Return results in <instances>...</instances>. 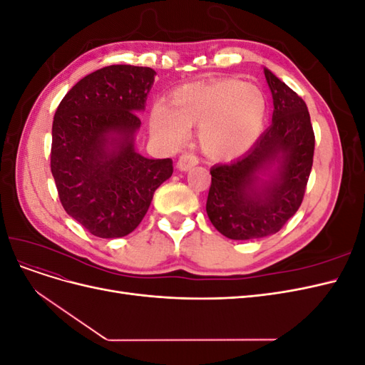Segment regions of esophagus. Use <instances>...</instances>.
Wrapping results in <instances>:
<instances>
[{"mask_svg":"<svg viewBox=\"0 0 365 365\" xmlns=\"http://www.w3.org/2000/svg\"><path fill=\"white\" fill-rule=\"evenodd\" d=\"M197 163L200 161H197V157L193 155V153H182L178 163H176V165H178L180 170H189V169L195 168Z\"/></svg>","mask_w":365,"mask_h":365,"instance_id":"34e87169","label":"esophagus"}]
</instances>
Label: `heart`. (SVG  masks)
<instances>
[{
    "mask_svg": "<svg viewBox=\"0 0 365 365\" xmlns=\"http://www.w3.org/2000/svg\"><path fill=\"white\" fill-rule=\"evenodd\" d=\"M267 101L257 86L239 79L187 85L172 94L170 106L150 113L153 135L180 145L192 126H200V145L208 157L230 160L245 153L262 134Z\"/></svg>",
    "mask_w": 365,
    "mask_h": 365,
    "instance_id": "heart-1",
    "label": "heart"
}]
</instances>
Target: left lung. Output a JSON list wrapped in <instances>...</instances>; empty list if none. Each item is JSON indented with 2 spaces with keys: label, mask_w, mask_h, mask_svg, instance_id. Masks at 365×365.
Returning <instances> with one entry per match:
<instances>
[{
  "label": "left lung",
  "mask_w": 365,
  "mask_h": 365,
  "mask_svg": "<svg viewBox=\"0 0 365 365\" xmlns=\"http://www.w3.org/2000/svg\"><path fill=\"white\" fill-rule=\"evenodd\" d=\"M274 101L272 123L244 157L210 170L207 215L233 240L275 235L303 202L314 163L315 135L303 98L264 68ZM278 164L262 182L259 174Z\"/></svg>",
  "instance_id": "8db88e82"
}]
</instances>
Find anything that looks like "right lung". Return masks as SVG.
Wrapping results in <instances>:
<instances>
[{
    "label": "right lung",
    "mask_w": 365,
    "mask_h": 365,
    "mask_svg": "<svg viewBox=\"0 0 365 365\" xmlns=\"http://www.w3.org/2000/svg\"><path fill=\"white\" fill-rule=\"evenodd\" d=\"M153 76L149 67L109 65L77 82L54 114L50 168L59 200L93 236L132 233L173 173L170 158L134 149Z\"/></svg>",
    "instance_id": "obj_1"
}]
</instances>
